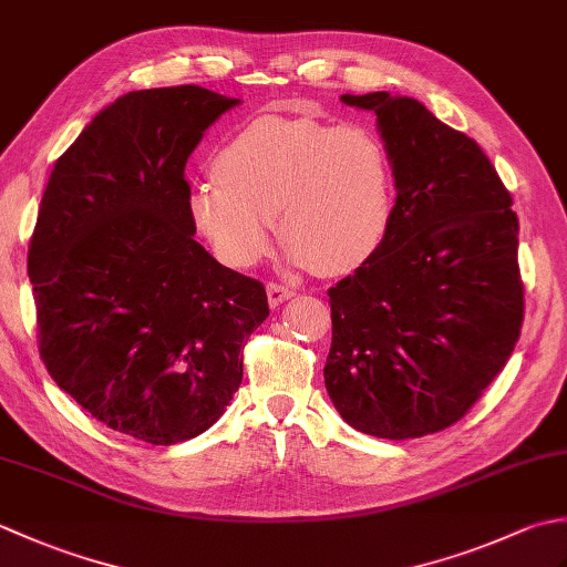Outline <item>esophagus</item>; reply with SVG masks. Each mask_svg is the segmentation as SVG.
<instances>
[{"label":"esophagus","instance_id":"1","mask_svg":"<svg viewBox=\"0 0 567 567\" xmlns=\"http://www.w3.org/2000/svg\"><path fill=\"white\" fill-rule=\"evenodd\" d=\"M290 297H295L292 287L280 285V282H270V285H268V305H270L272 309L280 307L282 302H287V299H290Z\"/></svg>","mask_w":567,"mask_h":567}]
</instances>
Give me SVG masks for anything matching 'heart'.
Here are the masks:
<instances>
[{"label": "heart", "instance_id": "heart-1", "mask_svg": "<svg viewBox=\"0 0 567 567\" xmlns=\"http://www.w3.org/2000/svg\"><path fill=\"white\" fill-rule=\"evenodd\" d=\"M187 212L231 268L262 260L275 219L297 268L351 272L388 236L392 165L368 128L258 116L216 151L214 177L192 183Z\"/></svg>", "mask_w": 567, "mask_h": 567}]
</instances>
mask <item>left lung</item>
Wrapping results in <instances>:
<instances>
[{"mask_svg":"<svg viewBox=\"0 0 567 567\" xmlns=\"http://www.w3.org/2000/svg\"><path fill=\"white\" fill-rule=\"evenodd\" d=\"M341 102L375 112L396 199L380 248L329 290L323 380L353 429L419 439L455 424L519 341V219L483 148L421 102Z\"/></svg>","mask_w":567,"mask_h":567,"instance_id":"1","label":"left lung"}]
</instances>
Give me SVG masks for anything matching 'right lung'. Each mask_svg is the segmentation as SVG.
I'll return each mask as SVG.
<instances>
[{"instance_id": "right-lung-1", "label": "right lung", "mask_w": 567, "mask_h": 567, "mask_svg": "<svg viewBox=\"0 0 567 567\" xmlns=\"http://www.w3.org/2000/svg\"><path fill=\"white\" fill-rule=\"evenodd\" d=\"M240 100L197 84L118 97L60 155L29 246L41 358L72 400L153 445L195 439L268 319L258 280L195 240L187 158Z\"/></svg>"}]
</instances>
